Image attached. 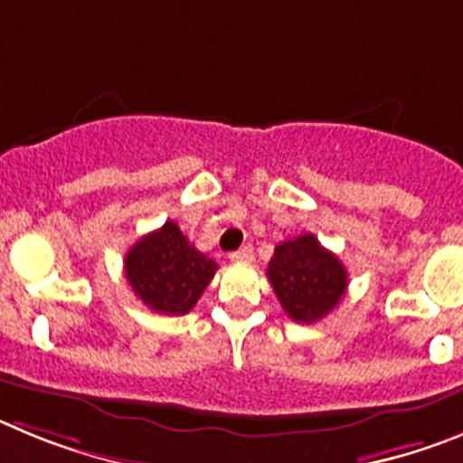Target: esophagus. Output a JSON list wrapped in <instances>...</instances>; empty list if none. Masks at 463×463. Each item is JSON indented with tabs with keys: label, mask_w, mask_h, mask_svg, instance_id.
Segmentation results:
<instances>
[{
	"label": "esophagus",
	"mask_w": 463,
	"mask_h": 463,
	"mask_svg": "<svg viewBox=\"0 0 463 463\" xmlns=\"http://www.w3.org/2000/svg\"><path fill=\"white\" fill-rule=\"evenodd\" d=\"M231 260L235 262H251L253 260V247L249 244V247H241L237 249V251L231 253Z\"/></svg>",
	"instance_id": "esophagus-1"
}]
</instances>
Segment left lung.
Here are the masks:
<instances>
[{"instance_id": "obj_1", "label": "left lung", "mask_w": 463, "mask_h": 463, "mask_svg": "<svg viewBox=\"0 0 463 463\" xmlns=\"http://www.w3.org/2000/svg\"><path fill=\"white\" fill-rule=\"evenodd\" d=\"M268 279L283 311L295 323L325 318L336 309L348 288V272L341 260L311 232L281 241L274 249Z\"/></svg>"}]
</instances>
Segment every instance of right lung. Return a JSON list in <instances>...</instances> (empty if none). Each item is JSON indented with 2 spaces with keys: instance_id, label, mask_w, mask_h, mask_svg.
<instances>
[{
  "instance_id": "obj_1",
  "label": "right lung",
  "mask_w": 463,
  "mask_h": 463,
  "mask_svg": "<svg viewBox=\"0 0 463 463\" xmlns=\"http://www.w3.org/2000/svg\"><path fill=\"white\" fill-rule=\"evenodd\" d=\"M216 268L219 265L198 251L175 222L140 237L124 258V272L136 298L165 316L189 314Z\"/></svg>"
}]
</instances>
